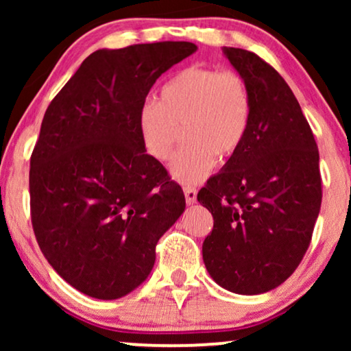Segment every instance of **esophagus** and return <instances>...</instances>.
<instances>
[{
    "label": "esophagus",
    "mask_w": 351,
    "mask_h": 351,
    "mask_svg": "<svg viewBox=\"0 0 351 351\" xmlns=\"http://www.w3.org/2000/svg\"><path fill=\"white\" fill-rule=\"evenodd\" d=\"M184 193H185L186 204L196 203V189H195V186H184Z\"/></svg>",
    "instance_id": "34e87169"
}]
</instances>
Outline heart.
<instances>
[{"label": "heart", "instance_id": "1", "mask_svg": "<svg viewBox=\"0 0 351 351\" xmlns=\"http://www.w3.org/2000/svg\"><path fill=\"white\" fill-rule=\"evenodd\" d=\"M252 100L237 70L186 66L162 86L160 102L147 100L138 112L143 147L158 161L171 160L185 131L186 142L171 165L176 180L195 185L219 158L237 153L247 136Z\"/></svg>", "mask_w": 351, "mask_h": 351}]
</instances>
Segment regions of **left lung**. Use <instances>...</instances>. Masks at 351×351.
I'll use <instances>...</instances> for the list:
<instances>
[{
	"instance_id": "left-lung-1",
	"label": "left lung",
	"mask_w": 351,
	"mask_h": 351,
	"mask_svg": "<svg viewBox=\"0 0 351 351\" xmlns=\"http://www.w3.org/2000/svg\"><path fill=\"white\" fill-rule=\"evenodd\" d=\"M247 81L251 124L241 148L198 191L214 217L203 261L234 294H262L285 282L310 246L321 198L319 153L295 95L251 51L223 47Z\"/></svg>"
}]
</instances>
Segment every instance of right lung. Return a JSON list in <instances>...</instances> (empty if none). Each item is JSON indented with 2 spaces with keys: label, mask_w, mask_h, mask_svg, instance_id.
<instances>
[{
  "label": "right lung",
  "mask_w": 351,
  "mask_h": 351,
  "mask_svg": "<svg viewBox=\"0 0 351 351\" xmlns=\"http://www.w3.org/2000/svg\"><path fill=\"white\" fill-rule=\"evenodd\" d=\"M189 41L100 49L52 99L30 158V215L43 256L95 299L147 280L156 243L185 209L180 185L147 155L138 112Z\"/></svg>",
  "instance_id": "obj_1"
}]
</instances>
